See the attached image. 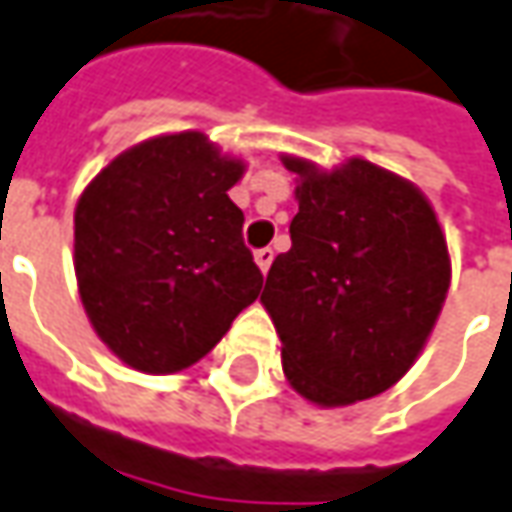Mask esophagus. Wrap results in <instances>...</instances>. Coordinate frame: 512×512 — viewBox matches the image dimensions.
Wrapping results in <instances>:
<instances>
[{"mask_svg": "<svg viewBox=\"0 0 512 512\" xmlns=\"http://www.w3.org/2000/svg\"><path fill=\"white\" fill-rule=\"evenodd\" d=\"M253 259H256V264H259V270L267 273V270H270V264H273V250L270 248L256 250V253H253Z\"/></svg>", "mask_w": 512, "mask_h": 512, "instance_id": "34e87169", "label": "esophagus"}]
</instances>
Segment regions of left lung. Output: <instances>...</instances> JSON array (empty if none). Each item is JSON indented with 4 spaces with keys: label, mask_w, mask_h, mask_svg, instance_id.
Here are the masks:
<instances>
[{
    "label": "left lung",
    "mask_w": 512,
    "mask_h": 512,
    "mask_svg": "<svg viewBox=\"0 0 512 512\" xmlns=\"http://www.w3.org/2000/svg\"><path fill=\"white\" fill-rule=\"evenodd\" d=\"M296 174L293 248L279 253L262 304L287 383L321 408L392 389L420 358L451 287V253L414 183L363 157L321 168L281 154Z\"/></svg>",
    "instance_id": "obj_1"
}]
</instances>
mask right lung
<instances>
[{
	"label": "right lung",
	"mask_w": 512,
	"mask_h": 512,
	"mask_svg": "<svg viewBox=\"0 0 512 512\" xmlns=\"http://www.w3.org/2000/svg\"><path fill=\"white\" fill-rule=\"evenodd\" d=\"M248 163L197 129L120 152L75 205L72 264L89 324L146 375L194 366L262 290L228 197Z\"/></svg>",
	"instance_id": "add662e5"
}]
</instances>
